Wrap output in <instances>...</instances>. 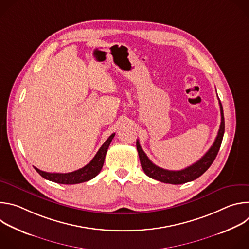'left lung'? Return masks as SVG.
Returning <instances> with one entry per match:
<instances>
[{
  "mask_svg": "<svg viewBox=\"0 0 249 249\" xmlns=\"http://www.w3.org/2000/svg\"><path fill=\"white\" fill-rule=\"evenodd\" d=\"M220 108H221V125L218 132V135L216 137V140L214 144L209 149V151L195 163L192 165L181 169V170H167L164 168H161L155 163L151 161V160L147 157L145 152L142 150L139 141H137V150L141 161L142 168H143L144 172L156 180H159L163 183H169V184H182L189 181H193L194 179L198 178L201 176L215 160L219 150L221 148V144L223 141L224 133H225V118H224V110L223 106L221 103V100L219 99Z\"/></svg>",
  "mask_w": 249,
  "mask_h": 249,
  "instance_id": "1",
  "label": "left lung"
}]
</instances>
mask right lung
<instances>
[{
  "label": "right lung",
  "instance_id": "1",
  "mask_svg": "<svg viewBox=\"0 0 249 249\" xmlns=\"http://www.w3.org/2000/svg\"><path fill=\"white\" fill-rule=\"evenodd\" d=\"M114 136H115V133L110 135L109 138L106 140L104 142V144L100 147V149L98 150L94 158L87 165H85L84 167L78 170H75L73 172H68V173H55V172L51 173V172L42 171L36 167L34 168L43 177V178L56 183H60V184H78V183L89 181L100 172L104 163L106 152H107L108 147Z\"/></svg>",
  "mask_w": 249,
  "mask_h": 249
}]
</instances>
